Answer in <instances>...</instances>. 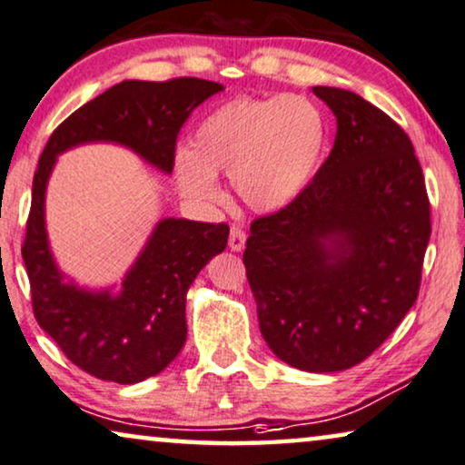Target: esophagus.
<instances>
[{
    "instance_id": "1",
    "label": "esophagus",
    "mask_w": 465,
    "mask_h": 465,
    "mask_svg": "<svg viewBox=\"0 0 465 465\" xmlns=\"http://www.w3.org/2000/svg\"><path fill=\"white\" fill-rule=\"evenodd\" d=\"M244 246H246L244 230H240V227L233 225L230 230V248L233 252H240V251H244Z\"/></svg>"
}]
</instances>
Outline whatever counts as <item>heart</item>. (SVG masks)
Here are the masks:
<instances>
[{"label": "heart", "instance_id": "obj_1", "mask_svg": "<svg viewBox=\"0 0 465 465\" xmlns=\"http://www.w3.org/2000/svg\"><path fill=\"white\" fill-rule=\"evenodd\" d=\"M326 120L307 96H235L200 120L192 149H179L174 174L181 193L198 204L223 198L219 174L252 213L291 206L322 164Z\"/></svg>", "mask_w": 465, "mask_h": 465}]
</instances>
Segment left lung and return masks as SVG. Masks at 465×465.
<instances>
[{
	"label": "left lung",
	"instance_id": "8db88e82",
	"mask_svg": "<svg viewBox=\"0 0 465 465\" xmlns=\"http://www.w3.org/2000/svg\"><path fill=\"white\" fill-rule=\"evenodd\" d=\"M312 90L337 117L335 145L291 206L252 221L244 265L273 354L337 372L369 358L413 307L430 202L391 117L350 90Z\"/></svg>",
	"mask_w": 465,
	"mask_h": 465
}]
</instances>
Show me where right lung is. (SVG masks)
<instances>
[{
  "mask_svg": "<svg viewBox=\"0 0 465 465\" xmlns=\"http://www.w3.org/2000/svg\"><path fill=\"white\" fill-rule=\"evenodd\" d=\"M221 90V84L198 77L120 82L71 114L39 158L23 244L34 313L71 362L103 381L139 383L179 356L187 339V289L202 267L225 251L230 227L162 219L117 289H84L61 272L50 248L45 189L52 170L69 149L114 143L170 174L181 126Z\"/></svg>",
  "mask_w": 465,
  "mask_h": 465,
  "instance_id": "obj_1",
  "label": "right lung"
}]
</instances>
